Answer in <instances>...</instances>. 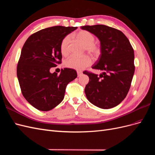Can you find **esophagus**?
<instances>
[{"label": "esophagus", "mask_w": 155, "mask_h": 155, "mask_svg": "<svg viewBox=\"0 0 155 155\" xmlns=\"http://www.w3.org/2000/svg\"><path fill=\"white\" fill-rule=\"evenodd\" d=\"M77 73H78V77L81 76V75H82V74H83L81 71H78V72H77Z\"/></svg>", "instance_id": "obj_1"}]
</instances>
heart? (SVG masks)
Wrapping results in <instances>:
<instances>
[{
    "label": "heart",
    "mask_w": 155,
    "mask_h": 155,
    "mask_svg": "<svg viewBox=\"0 0 155 155\" xmlns=\"http://www.w3.org/2000/svg\"><path fill=\"white\" fill-rule=\"evenodd\" d=\"M74 36L77 39L85 45V50L93 58L97 59L101 54V47L97 43H95L96 37L92 33L87 30H80L75 33ZM71 36L68 35L65 36L61 42V52L64 56H67L70 53V43H71ZM92 63V59L87 55L82 57H77L72 55L67 59L65 61L66 67L75 70H83L88 67Z\"/></svg>",
    "instance_id": "b5f03b06"
}]
</instances>
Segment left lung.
Wrapping results in <instances>:
<instances>
[{
	"instance_id": "obj_1",
	"label": "left lung",
	"mask_w": 155,
	"mask_h": 155,
	"mask_svg": "<svg viewBox=\"0 0 155 155\" xmlns=\"http://www.w3.org/2000/svg\"><path fill=\"white\" fill-rule=\"evenodd\" d=\"M100 41L101 54L92 66L102 70L100 75L87 70L89 77L85 92L88 100L95 106L108 109L122 101L129 91L134 73V50L123 32L103 25L81 26Z\"/></svg>"
}]
</instances>
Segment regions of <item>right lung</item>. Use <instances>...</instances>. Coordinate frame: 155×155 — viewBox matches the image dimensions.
<instances>
[{
	"label": "right lung",
	"instance_id": "right-lung-1",
	"mask_svg": "<svg viewBox=\"0 0 155 155\" xmlns=\"http://www.w3.org/2000/svg\"><path fill=\"white\" fill-rule=\"evenodd\" d=\"M77 27L56 26L31 34L22 46L17 75L21 92L35 109L48 111L63 100L68 83L77 78L72 68L61 69V74L50 72L61 63V42Z\"/></svg>",
	"mask_w": 155,
	"mask_h": 155
}]
</instances>
